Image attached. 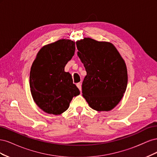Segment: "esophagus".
Listing matches in <instances>:
<instances>
[{
    "mask_svg": "<svg viewBox=\"0 0 157 157\" xmlns=\"http://www.w3.org/2000/svg\"><path fill=\"white\" fill-rule=\"evenodd\" d=\"M77 86L78 87V88L79 89V90H80V92H81L82 91V88H81V84H80V83H77Z\"/></svg>",
    "mask_w": 157,
    "mask_h": 157,
    "instance_id": "obj_1",
    "label": "esophagus"
}]
</instances>
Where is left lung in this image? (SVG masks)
I'll return each mask as SVG.
<instances>
[{
  "instance_id": "8db88e82",
  "label": "left lung",
  "mask_w": 157,
  "mask_h": 157,
  "mask_svg": "<svg viewBox=\"0 0 157 157\" xmlns=\"http://www.w3.org/2000/svg\"><path fill=\"white\" fill-rule=\"evenodd\" d=\"M76 44L77 55L87 73L82 82V96L94 110H112L126 90L124 60L111 42L84 38Z\"/></svg>"
}]
</instances>
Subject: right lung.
Listing matches in <instances>:
<instances>
[{"label":"right lung","mask_w":157,"mask_h":157,"mask_svg":"<svg viewBox=\"0 0 157 157\" xmlns=\"http://www.w3.org/2000/svg\"><path fill=\"white\" fill-rule=\"evenodd\" d=\"M75 51V42L60 39L42 47L31 65L29 85L33 100L48 114L61 115L80 94L71 75L64 71Z\"/></svg>","instance_id":"1"}]
</instances>
